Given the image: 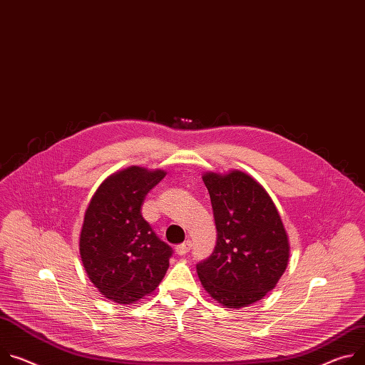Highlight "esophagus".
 <instances>
[{"mask_svg": "<svg viewBox=\"0 0 365 365\" xmlns=\"http://www.w3.org/2000/svg\"><path fill=\"white\" fill-rule=\"evenodd\" d=\"M190 247H192L190 240H186L185 243H182V245H179V246L176 247V253L180 255V256H183V255H186V253L190 250Z\"/></svg>", "mask_w": 365, "mask_h": 365, "instance_id": "esophagus-1", "label": "esophagus"}]
</instances>
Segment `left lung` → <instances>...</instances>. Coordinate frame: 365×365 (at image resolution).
Segmentation results:
<instances>
[{"instance_id":"1","label":"left lung","mask_w":365,"mask_h":365,"mask_svg":"<svg viewBox=\"0 0 365 365\" xmlns=\"http://www.w3.org/2000/svg\"><path fill=\"white\" fill-rule=\"evenodd\" d=\"M217 227L212 255L196 264L205 291L227 309L253 304L287 269L289 242L269 193L252 176L204 173Z\"/></svg>"}]
</instances>
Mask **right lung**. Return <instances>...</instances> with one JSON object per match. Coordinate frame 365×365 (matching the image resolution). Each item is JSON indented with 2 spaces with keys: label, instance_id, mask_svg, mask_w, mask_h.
I'll list each match as a JSON object with an SVG mask.
<instances>
[{
  "label": "right lung",
  "instance_id": "obj_1",
  "mask_svg": "<svg viewBox=\"0 0 365 365\" xmlns=\"http://www.w3.org/2000/svg\"><path fill=\"white\" fill-rule=\"evenodd\" d=\"M164 170L138 165L106 178L91 196L80 233L87 277L108 300L135 304L151 294L169 269L172 247L141 215L145 195Z\"/></svg>",
  "mask_w": 365,
  "mask_h": 365
}]
</instances>
